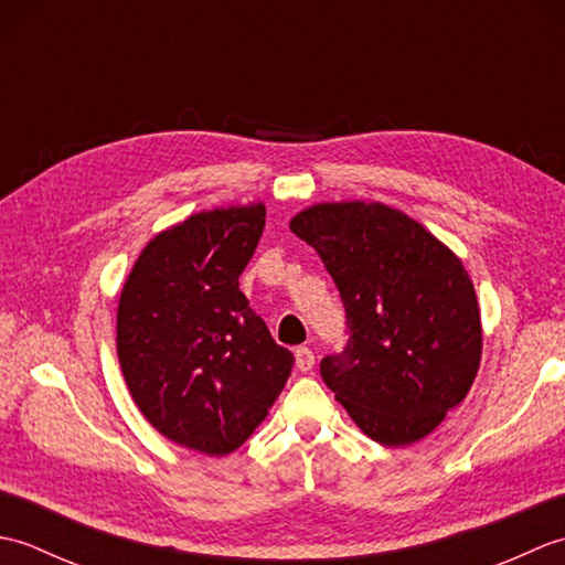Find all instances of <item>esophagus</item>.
Here are the masks:
<instances>
[{
  "label": "esophagus",
  "mask_w": 565,
  "mask_h": 565,
  "mask_svg": "<svg viewBox=\"0 0 565 565\" xmlns=\"http://www.w3.org/2000/svg\"><path fill=\"white\" fill-rule=\"evenodd\" d=\"M294 356H296L298 371H310V369H313V364H316V356H313V352L308 350V347H298Z\"/></svg>",
  "instance_id": "1"
}]
</instances>
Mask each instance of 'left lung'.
Returning a JSON list of instances; mask_svg holds the SVG:
<instances>
[{"label":"left lung","instance_id":"left-lung-1","mask_svg":"<svg viewBox=\"0 0 565 565\" xmlns=\"http://www.w3.org/2000/svg\"><path fill=\"white\" fill-rule=\"evenodd\" d=\"M289 227L326 262L352 332L342 354L322 359V381L383 447L425 439L481 366V310L463 262L381 201L313 203Z\"/></svg>","mask_w":565,"mask_h":565}]
</instances>
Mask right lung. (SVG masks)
<instances>
[{"label": "right lung", "instance_id": "1", "mask_svg": "<svg viewBox=\"0 0 565 565\" xmlns=\"http://www.w3.org/2000/svg\"><path fill=\"white\" fill-rule=\"evenodd\" d=\"M262 201L191 213L142 247L116 310L130 398L162 437L209 456L243 447L291 376L239 291L264 227Z\"/></svg>", "mask_w": 565, "mask_h": 565}]
</instances>
